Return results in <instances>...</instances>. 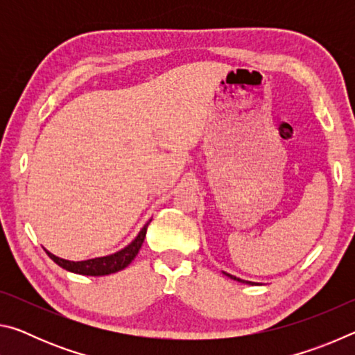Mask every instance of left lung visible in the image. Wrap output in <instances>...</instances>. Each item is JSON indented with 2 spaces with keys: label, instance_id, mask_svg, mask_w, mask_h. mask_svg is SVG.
Instances as JSON below:
<instances>
[{
  "label": "left lung",
  "instance_id": "left-lung-1",
  "mask_svg": "<svg viewBox=\"0 0 355 355\" xmlns=\"http://www.w3.org/2000/svg\"><path fill=\"white\" fill-rule=\"evenodd\" d=\"M227 274V272H225ZM228 275V277H230V279H233V280H238V282H243V284H249V285H255L254 284V282H245V280H241V279H238V277H235V275H230V274H227Z\"/></svg>",
  "mask_w": 355,
  "mask_h": 355
}]
</instances>
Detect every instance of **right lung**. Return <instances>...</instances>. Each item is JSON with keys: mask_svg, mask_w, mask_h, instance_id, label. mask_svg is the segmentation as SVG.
Returning a JSON list of instances; mask_svg holds the SVG:
<instances>
[{"mask_svg": "<svg viewBox=\"0 0 355 355\" xmlns=\"http://www.w3.org/2000/svg\"><path fill=\"white\" fill-rule=\"evenodd\" d=\"M152 220V219H150ZM150 220L144 225L142 230L139 232V235L135 238V241L128 244L127 248L116 252V254L107 255V257H100V258H91V260H84V261H69L64 260V258H59L56 255L50 254L46 250L48 257L51 258L53 261L59 266L64 268L65 271L75 272V274H81V275H107L112 272H117L120 269L127 268L128 264L135 260V257L139 252L141 245L144 243V238H146L147 233V227L150 224Z\"/></svg>", "mask_w": 355, "mask_h": 355, "instance_id": "obj_1", "label": "right lung"}]
</instances>
